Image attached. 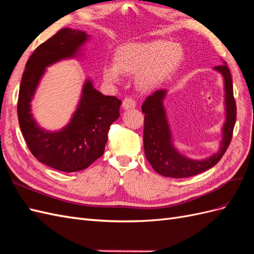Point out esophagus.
Returning <instances> with one entry per match:
<instances>
[{"mask_svg": "<svg viewBox=\"0 0 254 254\" xmlns=\"http://www.w3.org/2000/svg\"><path fill=\"white\" fill-rule=\"evenodd\" d=\"M122 107L123 109H132L136 107V103L133 99H131V97H126L122 102Z\"/></svg>", "mask_w": 254, "mask_h": 254, "instance_id": "1", "label": "esophagus"}]
</instances>
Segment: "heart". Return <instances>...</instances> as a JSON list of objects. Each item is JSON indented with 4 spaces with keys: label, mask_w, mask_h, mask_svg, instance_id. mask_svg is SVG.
I'll return each instance as SVG.
<instances>
[{
    "label": "heart",
    "mask_w": 254,
    "mask_h": 254,
    "mask_svg": "<svg viewBox=\"0 0 254 254\" xmlns=\"http://www.w3.org/2000/svg\"><path fill=\"white\" fill-rule=\"evenodd\" d=\"M179 45L166 41L128 43L117 49L114 65L103 68L104 79L119 82L120 75L135 76L141 90H150L170 78L183 60Z\"/></svg>",
    "instance_id": "heart-1"
}]
</instances>
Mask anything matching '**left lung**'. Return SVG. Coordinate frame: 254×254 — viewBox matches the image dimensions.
I'll list each match as a JSON object with an SVG mask.
<instances>
[{
  "label": "left lung",
  "instance_id": "1",
  "mask_svg": "<svg viewBox=\"0 0 254 254\" xmlns=\"http://www.w3.org/2000/svg\"><path fill=\"white\" fill-rule=\"evenodd\" d=\"M213 69L219 71L223 77L225 121L222 127V139L220 141L219 150L210 157L201 160L188 158L174 146L170 122L163 104L167 90H157L142 104L141 112L145 114V155L153 170L162 176L186 178L203 173L218 163L230 145L236 121V103L233 94L232 76L225 62L213 67Z\"/></svg>",
  "mask_w": 254,
  "mask_h": 254
}]
</instances>
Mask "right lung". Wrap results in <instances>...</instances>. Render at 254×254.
I'll use <instances>...</instances> for the list:
<instances>
[{"mask_svg": "<svg viewBox=\"0 0 254 254\" xmlns=\"http://www.w3.org/2000/svg\"><path fill=\"white\" fill-rule=\"evenodd\" d=\"M89 38L80 30L64 28L57 32L30 57L19 89L18 120L30 151L41 163L65 173L82 171L102 157L109 127L120 116L121 101L102 94L88 78L69 122L59 131L38 126L31 103L46 67L79 56Z\"/></svg>", "mask_w": 254, "mask_h": 254, "instance_id": "obj_1", "label": "right lung"}]
</instances>
